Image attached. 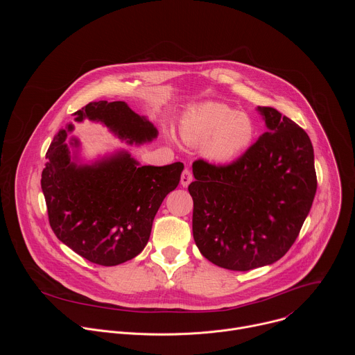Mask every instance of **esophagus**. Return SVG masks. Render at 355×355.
I'll return each instance as SVG.
<instances>
[{
    "label": "esophagus",
    "instance_id": "esophagus-1",
    "mask_svg": "<svg viewBox=\"0 0 355 355\" xmlns=\"http://www.w3.org/2000/svg\"><path fill=\"white\" fill-rule=\"evenodd\" d=\"M191 181H192V173H191L188 168H185V170L182 171V174H181V185H182L184 188H187V187L191 184Z\"/></svg>",
    "mask_w": 355,
    "mask_h": 355
}]
</instances>
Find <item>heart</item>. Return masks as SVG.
<instances>
[{"mask_svg": "<svg viewBox=\"0 0 355 355\" xmlns=\"http://www.w3.org/2000/svg\"><path fill=\"white\" fill-rule=\"evenodd\" d=\"M250 115L220 103L189 107L181 116L180 135L191 146H200L208 160L225 164L239 159L256 139Z\"/></svg>", "mask_w": 355, "mask_h": 355, "instance_id": "obj_1", "label": "heart"}]
</instances>
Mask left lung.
<instances>
[{
    "mask_svg": "<svg viewBox=\"0 0 355 355\" xmlns=\"http://www.w3.org/2000/svg\"><path fill=\"white\" fill-rule=\"evenodd\" d=\"M267 132L227 166L192 164V233L215 266L248 271L286 254L318 188L308 133L271 107H259Z\"/></svg>",
    "mask_w": 355,
    "mask_h": 355,
    "instance_id": "8db88e82",
    "label": "left lung"
}]
</instances>
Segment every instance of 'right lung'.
<instances>
[{
    "mask_svg": "<svg viewBox=\"0 0 355 355\" xmlns=\"http://www.w3.org/2000/svg\"><path fill=\"white\" fill-rule=\"evenodd\" d=\"M73 115L76 122L103 123L128 144L150 143L159 135L125 101L89 103ZM73 130V123L60 129L46 153L40 185L49 223L85 260L105 267L122 264L146 247L155 216L180 184L184 166H140L123 148L84 163L80 140L69 137Z\"/></svg>",
    "mask_w": 355,
    "mask_h": 355,
    "instance_id": "right-lung-1",
    "label": "right lung"
}]
</instances>
